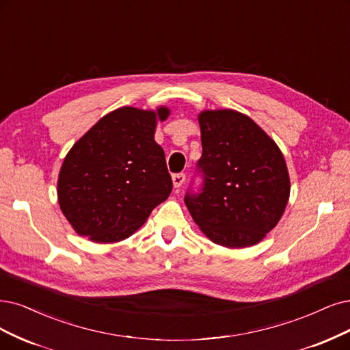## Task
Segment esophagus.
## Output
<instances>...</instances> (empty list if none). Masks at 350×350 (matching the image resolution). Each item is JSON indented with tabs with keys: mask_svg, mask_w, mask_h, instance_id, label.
Masks as SVG:
<instances>
[{
	"mask_svg": "<svg viewBox=\"0 0 350 350\" xmlns=\"http://www.w3.org/2000/svg\"><path fill=\"white\" fill-rule=\"evenodd\" d=\"M172 180H173V186H174V187H180V186H182V185L186 182V174H183V173L173 174Z\"/></svg>",
	"mask_w": 350,
	"mask_h": 350,
	"instance_id": "34e87169",
	"label": "esophagus"
}]
</instances>
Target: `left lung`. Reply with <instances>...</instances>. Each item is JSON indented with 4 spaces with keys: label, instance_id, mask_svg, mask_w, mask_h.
<instances>
[{
    "label": "left lung",
    "instance_id": "8db88e82",
    "mask_svg": "<svg viewBox=\"0 0 350 350\" xmlns=\"http://www.w3.org/2000/svg\"><path fill=\"white\" fill-rule=\"evenodd\" d=\"M204 174L200 195L187 209L213 243L229 250L260 243L273 230L290 198V176L275 141L235 109L199 113Z\"/></svg>",
    "mask_w": 350,
    "mask_h": 350
}]
</instances>
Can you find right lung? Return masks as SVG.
I'll list each match as a JSON object with an SVG mask.
<instances>
[{
  "mask_svg": "<svg viewBox=\"0 0 350 350\" xmlns=\"http://www.w3.org/2000/svg\"><path fill=\"white\" fill-rule=\"evenodd\" d=\"M167 107H122L77 139L57 178L60 211L77 235L98 243L131 237L172 193L163 148L154 134Z\"/></svg>",
  "mask_w": 350,
  "mask_h": 350,
  "instance_id": "add662e5",
  "label": "right lung"
}]
</instances>
